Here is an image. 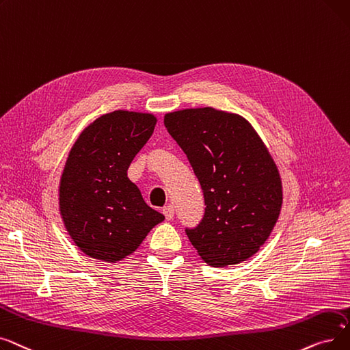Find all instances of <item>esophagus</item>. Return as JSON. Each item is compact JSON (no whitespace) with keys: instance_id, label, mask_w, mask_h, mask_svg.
Returning <instances> with one entry per match:
<instances>
[{"instance_id":"1","label":"esophagus","mask_w":350,"mask_h":350,"mask_svg":"<svg viewBox=\"0 0 350 350\" xmlns=\"http://www.w3.org/2000/svg\"><path fill=\"white\" fill-rule=\"evenodd\" d=\"M162 213H163V216L166 218V221H171V219L174 218V215H175V208H174L172 205L165 206V208L162 209Z\"/></svg>"}]
</instances>
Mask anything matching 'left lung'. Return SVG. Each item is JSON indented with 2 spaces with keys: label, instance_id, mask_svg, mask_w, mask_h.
Returning <instances> with one entry per match:
<instances>
[{
  "label": "left lung",
  "instance_id": "obj_1",
  "mask_svg": "<svg viewBox=\"0 0 350 350\" xmlns=\"http://www.w3.org/2000/svg\"><path fill=\"white\" fill-rule=\"evenodd\" d=\"M163 124L204 192V218L185 228L198 254L216 268L255 255L278 221L282 182L252 125L209 107L166 113Z\"/></svg>",
  "mask_w": 350,
  "mask_h": 350
}]
</instances>
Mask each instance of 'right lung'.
Masks as SVG:
<instances>
[{
  "instance_id": "1",
  "label": "right lung",
  "mask_w": 350,
  "mask_h": 350,
  "mask_svg": "<svg viewBox=\"0 0 350 350\" xmlns=\"http://www.w3.org/2000/svg\"><path fill=\"white\" fill-rule=\"evenodd\" d=\"M155 124L151 113L113 111L99 116L74 144L61 176L59 211L85 255L118 262L165 219L126 176Z\"/></svg>"
}]
</instances>
